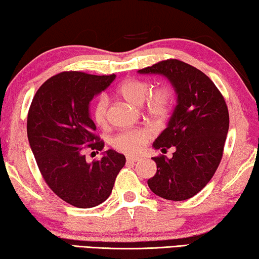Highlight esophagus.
Returning <instances> with one entry per match:
<instances>
[{
  "instance_id": "esophagus-1",
  "label": "esophagus",
  "mask_w": 259,
  "mask_h": 259,
  "mask_svg": "<svg viewBox=\"0 0 259 259\" xmlns=\"http://www.w3.org/2000/svg\"><path fill=\"white\" fill-rule=\"evenodd\" d=\"M140 158H133V157H127L126 158V161L128 162V164H134V162L139 161Z\"/></svg>"
}]
</instances>
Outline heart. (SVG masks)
Masks as SVG:
<instances>
[{
	"label": "heart",
	"instance_id": "b5f03b06",
	"mask_svg": "<svg viewBox=\"0 0 259 259\" xmlns=\"http://www.w3.org/2000/svg\"><path fill=\"white\" fill-rule=\"evenodd\" d=\"M118 93L127 102L134 106L144 104V112L148 118L161 123L167 120L173 106V93L168 87L161 86L151 91V84L146 80L128 79L120 84ZM109 101L106 95H100L94 101L92 115L97 125H108ZM152 138V132L147 128L125 131L113 138L112 145L115 150L128 155L138 154Z\"/></svg>",
	"mask_w": 259,
	"mask_h": 259
}]
</instances>
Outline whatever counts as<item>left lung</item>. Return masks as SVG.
<instances>
[{
    "instance_id": "left-lung-1",
    "label": "left lung",
    "mask_w": 259,
    "mask_h": 259,
    "mask_svg": "<svg viewBox=\"0 0 259 259\" xmlns=\"http://www.w3.org/2000/svg\"><path fill=\"white\" fill-rule=\"evenodd\" d=\"M138 73L166 76L177 93L167 127L153 143L162 153L173 146L176 152L169 159L152 158L157 172L148 187L164 199H190L206 186L222 160L229 131L224 97L210 77L180 60H165Z\"/></svg>"
}]
</instances>
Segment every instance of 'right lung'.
I'll list each match as a JSON object with an SVG mask.
<instances>
[{"instance_id":"right-lung-1","label":"right lung","mask_w":259,"mask_h":259,"mask_svg":"<svg viewBox=\"0 0 259 259\" xmlns=\"http://www.w3.org/2000/svg\"><path fill=\"white\" fill-rule=\"evenodd\" d=\"M115 79L82 72H62L38 88L27 119L28 140L45 182L59 198L75 207L104 203L126 158L114 150L88 162L84 148L102 151L95 136L90 102Z\"/></svg>"}]
</instances>
